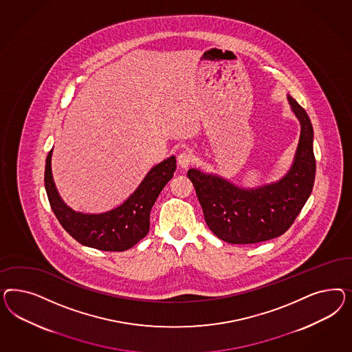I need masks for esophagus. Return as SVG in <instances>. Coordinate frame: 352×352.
<instances>
[{
  "label": "esophagus",
  "instance_id": "34e87169",
  "mask_svg": "<svg viewBox=\"0 0 352 352\" xmlns=\"http://www.w3.org/2000/svg\"><path fill=\"white\" fill-rule=\"evenodd\" d=\"M192 160H193V156H192V152L190 149H186L178 155V164L181 165V168H183V169H187L191 165Z\"/></svg>",
  "mask_w": 352,
  "mask_h": 352
}]
</instances>
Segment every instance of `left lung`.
Masks as SVG:
<instances>
[{"mask_svg": "<svg viewBox=\"0 0 352 352\" xmlns=\"http://www.w3.org/2000/svg\"><path fill=\"white\" fill-rule=\"evenodd\" d=\"M300 124L298 147L290 170L275 183L240 188L214 174L190 169L204 218L215 236L230 244H256L285 234L309 200L315 182L314 130L306 111L288 96Z\"/></svg>", "mask_w": 352, "mask_h": 352, "instance_id": "obj_1", "label": "left lung"}]
</instances>
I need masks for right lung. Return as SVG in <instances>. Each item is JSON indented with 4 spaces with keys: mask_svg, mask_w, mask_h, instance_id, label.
I'll return each mask as SVG.
<instances>
[{
    "mask_svg": "<svg viewBox=\"0 0 352 352\" xmlns=\"http://www.w3.org/2000/svg\"><path fill=\"white\" fill-rule=\"evenodd\" d=\"M52 155L53 149L46 157L45 188L55 217L80 244L104 252L128 250L148 234L151 209L177 169L175 157L171 156L148 171L125 203L106 213L84 214L67 206L56 191Z\"/></svg>",
    "mask_w": 352,
    "mask_h": 352,
    "instance_id": "obj_1",
    "label": "right lung"
}]
</instances>
